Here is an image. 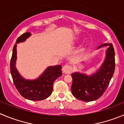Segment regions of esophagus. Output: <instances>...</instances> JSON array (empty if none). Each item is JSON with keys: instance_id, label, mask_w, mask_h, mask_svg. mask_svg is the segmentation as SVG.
I'll use <instances>...</instances> for the list:
<instances>
[{"instance_id": "1", "label": "esophagus", "mask_w": 124, "mask_h": 124, "mask_svg": "<svg viewBox=\"0 0 124 124\" xmlns=\"http://www.w3.org/2000/svg\"><path fill=\"white\" fill-rule=\"evenodd\" d=\"M63 72L65 74H70L72 71V67L69 65H65L62 68Z\"/></svg>"}]
</instances>
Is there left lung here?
Masks as SVG:
<instances>
[{
  "instance_id": "8db88e82",
  "label": "left lung",
  "mask_w": 124,
  "mask_h": 124,
  "mask_svg": "<svg viewBox=\"0 0 124 124\" xmlns=\"http://www.w3.org/2000/svg\"><path fill=\"white\" fill-rule=\"evenodd\" d=\"M103 46H108L106 58L96 73L91 76L78 72L71 74V92L78 100L84 101L97 100L109 85L115 70V53L111 43L103 44L99 48Z\"/></svg>"
}]
</instances>
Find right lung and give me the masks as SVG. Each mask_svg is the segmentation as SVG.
<instances>
[{
	"instance_id": "add662e5",
	"label": "right lung",
	"mask_w": 124,
	"mask_h": 124,
	"mask_svg": "<svg viewBox=\"0 0 124 124\" xmlns=\"http://www.w3.org/2000/svg\"><path fill=\"white\" fill-rule=\"evenodd\" d=\"M30 32H26L19 36L16 43L23 42L31 36ZM16 43L14 45L12 56L10 61V72L15 87L23 97L30 100L40 101L51 95L53 89V83L62 75V66H51L38 79L29 81L22 78L15 67L16 60Z\"/></svg>"
}]
</instances>
